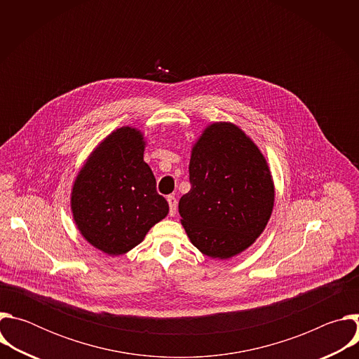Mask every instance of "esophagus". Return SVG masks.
<instances>
[{"label":"esophagus","mask_w":359,"mask_h":359,"mask_svg":"<svg viewBox=\"0 0 359 359\" xmlns=\"http://www.w3.org/2000/svg\"><path fill=\"white\" fill-rule=\"evenodd\" d=\"M168 203H169V215L175 216L177 212V200L175 196H168Z\"/></svg>","instance_id":"1"}]
</instances>
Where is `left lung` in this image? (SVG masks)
<instances>
[{"label": "left lung", "instance_id": "left-lung-1", "mask_svg": "<svg viewBox=\"0 0 359 359\" xmlns=\"http://www.w3.org/2000/svg\"><path fill=\"white\" fill-rule=\"evenodd\" d=\"M189 179L180 223L201 254L229 260L260 237L276 190L264 155L244 130L231 122L204 128L191 147Z\"/></svg>", "mask_w": 359, "mask_h": 359}]
</instances>
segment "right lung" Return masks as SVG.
Wrapping results in <instances>:
<instances>
[{
  "mask_svg": "<svg viewBox=\"0 0 359 359\" xmlns=\"http://www.w3.org/2000/svg\"><path fill=\"white\" fill-rule=\"evenodd\" d=\"M142 130L122 126L90 151L71 190V212L82 237L108 255L126 254L169 213L143 161Z\"/></svg>",
  "mask_w": 359,
  "mask_h": 359,
  "instance_id": "add662e5",
  "label": "right lung"
}]
</instances>
